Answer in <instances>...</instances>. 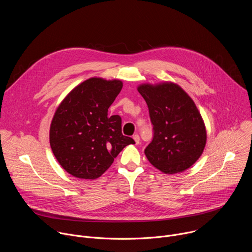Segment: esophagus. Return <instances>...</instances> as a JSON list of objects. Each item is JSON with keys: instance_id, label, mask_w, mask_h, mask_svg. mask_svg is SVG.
<instances>
[{"instance_id": "1", "label": "esophagus", "mask_w": 252, "mask_h": 252, "mask_svg": "<svg viewBox=\"0 0 252 252\" xmlns=\"http://www.w3.org/2000/svg\"><path fill=\"white\" fill-rule=\"evenodd\" d=\"M132 138H133V140H134V142H135V145H138L139 141H140L139 135H138V134H134V135L132 136Z\"/></svg>"}]
</instances>
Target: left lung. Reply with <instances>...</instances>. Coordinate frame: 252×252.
Segmentation results:
<instances>
[{"label": "left lung", "instance_id": "left-lung-1", "mask_svg": "<svg viewBox=\"0 0 252 252\" xmlns=\"http://www.w3.org/2000/svg\"><path fill=\"white\" fill-rule=\"evenodd\" d=\"M137 91L147 101L155 130L145 150L149 161L166 174L187 170L202 155L207 137L193 99L172 82L141 84Z\"/></svg>", "mask_w": 252, "mask_h": 252}]
</instances>
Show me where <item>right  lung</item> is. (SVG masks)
Returning <instances> with one entry per match:
<instances>
[{"mask_svg":"<svg viewBox=\"0 0 252 252\" xmlns=\"http://www.w3.org/2000/svg\"><path fill=\"white\" fill-rule=\"evenodd\" d=\"M123 88L120 80L91 78L61 101L50 126V145L61 166L83 179L99 177L128 145L120 116H107Z\"/></svg>","mask_w":252,"mask_h":252,"instance_id":"add662e5","label":"right lung"}]
</instances>
